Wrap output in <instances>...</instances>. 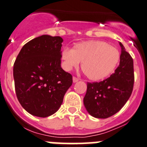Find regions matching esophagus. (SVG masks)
<instances>
[{"label":"esophagus","instance_id":"1","mask_svg":"<svg viewBox=\"0 0 147 147\" xmlns=\"http://www.w3.org/2000/svg\"><path fill=\"white\" fill-rule=\"evenodd\" d=\"M78 80H79V79H78V78H77L76 77H73V78H72V81H73L74 83H77Z\"/></svg>","mask_w":147,"mask_h":147}]
</instances>
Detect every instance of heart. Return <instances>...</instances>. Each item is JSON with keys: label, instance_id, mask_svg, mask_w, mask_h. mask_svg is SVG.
Masks as SVG:
<instances>
[{"label": "heart", "instance_id": "1", "mask_svg": "<svg viewBox=\"0 0 147 147\" xmlns=\"http://www.w3.org/2000/svg\"><path fill=\"white\" fill-rule=\"evenodd\" d=\"M63 67L66 70L78 67L82 62V70L94 81L104 80L116 69L120 53L114 46L101 40L78 42L72 49H64L61 53Z\"/></svg>", "mask_w": 147, "mask_h": 147}]
</instances>
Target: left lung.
Returning <instances> with one entry per match:
<instances>
[{
    "label": "left lung",
    "mask_w": 147,
    "mask_h": 147,
    "mask_svg": "<svg viewBox=\"0 0 147 147\" xmlns=\"http://www.w3.org/2000/svg\"><path fill=\"white\" fill-rule=\"evenodd\" d=\"M121 47L120 64L109 78L99 83H88L83 104L87 112L96 118L111 117L122 109L129 99L134 83V61Z\"/></svg>",
    "instance_id": "8db88e82"
}]
</instances>
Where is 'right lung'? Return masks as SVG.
<instances>
[{
	"mask_svg": "<svg viewBox=\"0 0 147 147\" xmlns=\"http://www.w3.org/2000/svg\"><path fill=\"white\" fill-rule=\"evenodd\" d=\"M59 36L42 35L27 42L13 64L16 96L32 115L46 117L57 112L72 77L61 67Z\"/></svg>",
	"mask_w": 147,
	"mask_h": 147,
	"instance_id": "1",
	"label": "right lung"
}]
</instances>
